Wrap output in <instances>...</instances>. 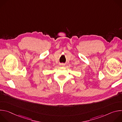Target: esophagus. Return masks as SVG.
<instances>
[{"label":"esophagus","mask_w":122,"mask_h":122,"mask_svg":"<svg viewBox=\"0 0 122 122\" xmlns=\"http://www.w3.org/2000/svg\"><path fill=\"white\" fill-rule=\"evenodd\" d=\"M65 66V65H64V64H61V66Z\"/></svg>","instance_id":"34e87169"}]
</instances>
